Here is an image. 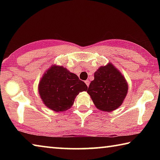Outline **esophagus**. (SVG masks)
Returning a JSON list of instances; mask_svg holds the SVG:
<instances>
[{
    "label": "esophagus",
    "mask_w": 160,
    "mask_h": 160,
    "mask_svg": "<svg viewBox=\"0 0 160 160\" xmlns=\"http://www.w3.org/2000/svg\"><path fill=\"white\" fill-rule=\"evenodd\" d=\"M85 84H86L87 86H88V87L89 85H90V81H89V80H85Z\"/></svg>",
    "instance_id": "esophagus-1"
}]
</instances>
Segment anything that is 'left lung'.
<instances>
[{"label":"left lung","instance_id":"left-lung-1","mask_svg":"<svg viewBox=\"0 0 160 160\" xmlns=\"http://www.w3.org/2000/svg\"><path fill=\"white\" fill-rule=\"evenodd\" d=\"M128 92V84L118 70L109 63L94 72L88 93L99 110L112 112L121 106Z\"/></svg>","mask_w":160,"mask_h":160}]
</instances>
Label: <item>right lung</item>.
Masks as SVG:
<instances>
[{"instance_id": "right-lung-1", "label": "right lung", "mask_w": 160, "mask_h": 160, "mask_svg": "<svg viewBox=\"0 0 160 160\" xmlns=\"http://www.w3.org/2000/svg\"><path fill=\"white\" fill-rule=\"evenodd\" d=\"M87 90L88 86L76 75L55 65L43 75L39 85L44 104L57 112L70 109L78 94Z\"/></svg>"}]
</instances>
